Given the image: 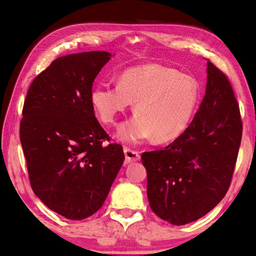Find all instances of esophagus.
<instances>
[{
  "mask_svg": "<svg viewBox=\"0 0 256 256\" xmlns=\"http://www.w3.org/2000/svg\"><path fill=\"white\" fill-rule=\"evenodd\" d=\"M124 155H125V164L136 162L140 160V153L132 148H124Z\"/></svg>",
  "mask_w": 256,
  "mask_h": 256,
  "instance_id": "1",
  "label": "esophagus"
}]
</instances>
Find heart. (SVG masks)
I'll list each match as a JSON object with an SVG mask.
<instances>
[{
	"mask_svg": "<svg viewBox=\"0 0 256 256\" xmlns=\"http://www.w3.org/2000/svg\"><path fill=\"white\" fill-rule=\"evenodd\" d=\"M199 101L197 80L158 64L128 68L118 84L100 82L91 92L92 106L106 124H113L135 102L136 116L122 124L118 133L130 143L150 136L158 143L179 138L192 123Z\"/></svg>",
	"mask_w": 256,
	"mask_h": 256,
	"instance_id": "obj_1",
	"label": "heart"
}]
</instances>
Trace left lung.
Wrapping results in <instances>:
<instances>
[{"instance_id":"1","label":"left lung","mask_w":256,"mask_h":256,"mask_svg":"<svg viewBox=\"0 0 256 256\" xmlns=\"http://www.w3.org/2000/svg\"><path fill=\"white\" fill-rule=\"evenodd\" d=\"M206 64V94L186 131L164 150L142 154L150 209L174 226L198 220L224 199L241 144L234 91L224 72Z\"/></svg>"}]
</instances>
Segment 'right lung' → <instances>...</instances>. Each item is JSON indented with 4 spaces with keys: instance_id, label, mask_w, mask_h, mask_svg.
Returning <instances> with one entry per match:
<instances>
[{
    "instance_id": "obj_1",
    "label": "right lung",
    "mask_w": 256,
    "mask_h": 256,
    "mask_svg": "<svg viewBox=\"0 0 256 256\" xmlns=\"http://www.w3.org/2000/svg\"><path fill=\"white\" fill-rule=\"evenodd\" d=\"M106 52L59 57L32 80L20 138L32 192L50 210L82 220L99 210L124 160L91 103L92 84Z\"/></svg>"
}]
</instances>
